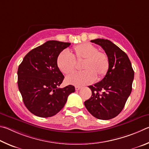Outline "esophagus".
<instances>
[{"label": "esophagus", "instance_id": "esophagus-1", "mask_svg": "<svg viewBox=\"0 0 149 149\" xmlns=\"http://www.w3.org/2000/svg\"><path fill=\"white\" fill-rule=\"evenodd\" d=\"M80 88H81V87L80 86H75V90H76L77 91H79Z\"/></svg>", "mask_w": 149, "mask_h": 149}]
</instances>
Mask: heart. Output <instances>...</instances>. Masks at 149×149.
Listing matches in <instances>:
<instances>
[{
  "mask_svg": "<svg viewBox=\"0 0 149 149\" xmlns=\"http://www.w3.org/2000/svg\"><path fill=\"white\" fill-rule=\"evenodd\" d=\"M83 71L70 75L65 81L69 84H89L96 79L105 76L109 69V59L106 53L90 43H83L73 47L69 54L63 52L57 58V65L61 72L69 75L76 70V63H81Z\"/></svg>",
  "mask_w": 149,
  "mask_h": 149,
  "instance_id": "obj_1",
  "label": "heart"
}]
</instances>
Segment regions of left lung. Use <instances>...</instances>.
Here are the masks:
<instances>
[{
    "label": "left lung",
    "instance_id": "1",
    "mask_svg": "<svg viewBox=\"0 0 149 149\" xmlns=\"http://www.w3.org/2000/svg\"><path fill=\"white\" fill-rule=\"evenodd\" d=\"M101 46L110 62L105 77L100 82L88 86L92 96L84 102L89 113L96 118L110 120L124 109L132 92L134 71L127 54L109 40H91Z\"/></svg>",
    "mask_w": 149,
    "mask_h": 149
}]
</instances>
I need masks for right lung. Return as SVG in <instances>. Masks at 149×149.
Wrapping results in <instances>:
<instances>
[{
  "label": "right lung",
  "instance_id": "right-lung-1",
  "mask_svg": "<svg viewBox=\"0 0 149 149\" xmlns=\"http://www.w3.org/2000/svg\"><path fill=\"white\" fill-rule=\"evenodd\" d=\"M69 42L47 41L26 55L17 70L18 88L23 103L35 115L48 118L59 113L74 86L59 88L64 76L57 65L59 54Z\"/></svg>",
  "mask_w": 149,
  "mask_h": 149
}]
</instances>
